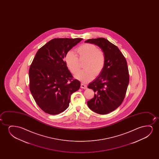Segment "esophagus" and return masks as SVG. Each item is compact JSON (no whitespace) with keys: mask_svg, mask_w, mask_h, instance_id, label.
<instances>
[{"mask_svg":"<svg viewBox=\"0 0 159 159\" xmlns=\"http://www.w3.org/2000/svg\"><path fill=\"white\" fill-rule=\"evenodd\" d=\"M80 87L81 89H87V85H85L83 83L81 84Z\"/></svg>","mask_w":159,"mask_h":159,"instance_id":"esophagus-1","label":"esophagus"}]
</instances>
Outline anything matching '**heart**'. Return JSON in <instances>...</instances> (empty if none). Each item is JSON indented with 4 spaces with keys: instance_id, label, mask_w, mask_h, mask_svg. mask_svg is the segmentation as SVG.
Instances as JSON below:
<instances>
[{
    "instance_id": "1",
    "label": "heart",
    "mask_w": 159,
    "mask_h": 159,
    "mask_svg": "<svg viewBox=\"0 0 159 159\" xmlns=\"http://www.w3.org/2000/svg\"><path fill=\"white\" fill-rule=\"evenodd\" d=\"M80 60H86L84 67L85 70L79 72L76 78L87 83L91 81L96 75H99L104 67L105 57L102 50L91 43L84 44L76 49ZM65 61L68 70L73 74H76L80 70L79 60L76 54L69 51L66 54Z\"/></svg>"
}]
</instances>
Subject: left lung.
Segmentation results:
<instances>
[{"label": "left lung", "instance_id": "left-lung-1", "mask_svg": "<svg viewBox=\"0 0 159 159\" xmlns=\"http://www.w3.org/2000/svg\"><path fill=\"white\" fill-rule=\"evenodd\" d=\"M85 42L98 46L105 57L102 72L88 86L93 90L94 96L87 102V105L96 113L107 114L120 107L125 98L129 82L126 59L117 46L104 38L89 39Z\"/></svg>", "mask_w": 159, "mask_h": 159}]
</instances>
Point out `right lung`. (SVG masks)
<instances>
[{
  "label": "right lung",
  "mask_w": 159,
  "mask_h": 159,
  "mask_svg": "<svg viewBox=\"0 0 159 159\" xmlns=\"http://www.w3.org/2000/svg\"><path fill=\"white\" fill-rule=\"evenodd\" d=\"M81 38L54 39L37 51L29 70V87L38 106L50 115H57L69 107L70 96L80 87L73 79L65 61L67 52Z\"/></svg>",
  "instance_id": "1"
}]
</instances>
